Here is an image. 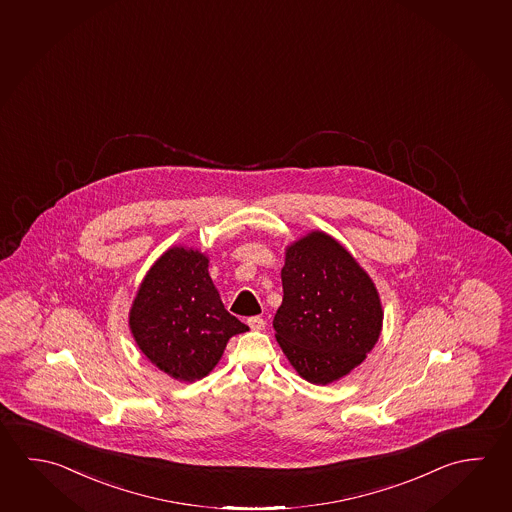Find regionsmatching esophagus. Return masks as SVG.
<instances>
[{
	"instance_id": "obj_1",
	"label": "esophagus",
	"mask_w": 512,
	"mask_h": 512,
	"mask_svg": "<svg viewBox=\"0 0 512 512\" xmlns=\"http://www.w3.org/2000/svg\"><path fill=\"white\" fill-rule=\"evenodd\" d=\"M248 325L252 331H264L266 329V320L262 316H252L248 318Z\"/></svg>"
}]
</instances>
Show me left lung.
<instances>
[{"label": "left lung", "instance_id": "8db88e82", "mask_svg": "<svg viewBox=\"0 0 512 512\" xmlns=\"http://www.w3.org/2000/svg\"><path fill=\"white\" fill-rule=\"evenodd\" d=\"M280 277L284 298L273 327L289 363L314 385L347 376L381 332L383 311L370 277L323 232L287 248Z\"/></svg>", "mask_w": 512, "mask_h": 512}]
</instances>
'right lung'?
I'll return each mask as SVG.
<instances>
[{
	"mask_svg": "<svg viewBox=\"0 0 512 512\" xmlns=\"http://www.w3.org/2000/svg\"><path fill=\"white\" fill-rule=\"evenodd\" d=\"M129 325L145 356L180 381L207 376L228 340L248 331L221 302L207 257L185 248L163 253L149 269Z\"/></svg>",
	"mask_w": 512,
	"mask_h": 512,
	"instance_id": "right-lung-1",
	"label": "right lung"
}]
</instances>
